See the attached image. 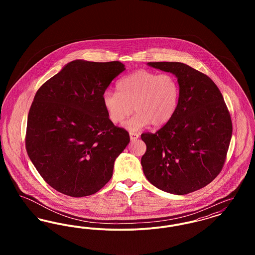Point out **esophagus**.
Here are the masks:
<instances>
[{
	"label": "esophagus",
	"mask_w": 255,
	"mask_h": 255,
	"mask_svg": "<svg viewBox=\"0 0 255 255\" xmlns=\"http://www.w3.org/2000/svg\"><path fill=\"white\" fill-rule=\"evenodd\" d=\"M139 137V134L138 133H130V139L133 141V140H135V139H137Z\"/></svg>",
	"instance_id": "obj_1"
}]
</instances>
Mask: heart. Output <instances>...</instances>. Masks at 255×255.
Listing matches in <instances>:
<instances>
[{
  "instance_id": "heart-1",
  "label": "heart",
  "mask_w": 255,
  "mask_h": 255,
  "mask_svg": "<svg viewBox=\"0 0 255 255\" xmlns=\"http://www.w3.org/2000/svg\"><path fill=\"white\" fill-rule=\"evenodd\" d=\"M118 93L106 91L102 96L103 106L114 124L122 123L132 112V119L124 127L136 132L151 123L161 127L171 121L178 109L180 85L170 73L158 74L138 70L121 79L117 84Z\"/></svg>"
}]
</instances>
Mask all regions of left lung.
I'll use <instances>...</instances> for the list:
<instances>
[{
    "mask_svg": "<svg viewBox=\"0 0 255 255\" xmlns=\"http://www.w3.org/2000/svg\"><path fill=\"white\" fill-rule=\"evenodd\" d=\"M175 74L178 109L156 133H141L147 180L165 192L184 195L212 182L225 164L232 134L231 114L218 87L205 73L180 62H149Z\"/></svg>",
    "mask_w": 255,
    "mask_h": 255,
    "instance_id": "left-lung-1",
    "label": "left lung"
}]
</instances>
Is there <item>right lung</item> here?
<instances>
[{"label": "right lung", "instance_id": "obj_1", "mask_svg": "<svg viewBox=\"0 0 255 255\" xmlns=\"http://www.w3.org/2000/svg\"><path fill=\"white\" fill-rule=\"evenodd\" d=\"M124 70L119 61H72L38 89L28 112L25 149L58 192L90 196L111 180L130 135L111 122L102 96Z\"/></svg>", "mask_w": 255, "mask_h": 255}]
</instances>
